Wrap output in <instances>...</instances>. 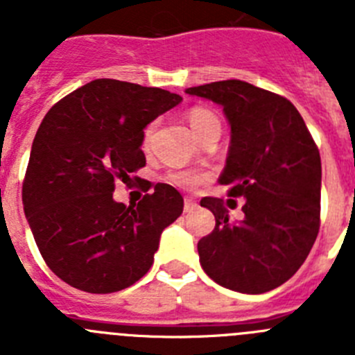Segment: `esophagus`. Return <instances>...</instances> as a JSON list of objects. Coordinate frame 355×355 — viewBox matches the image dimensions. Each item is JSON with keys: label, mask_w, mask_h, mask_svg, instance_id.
<instances>
[{"label": "esophagus", "mask_w": 355, "mask_h": 355, "mask_svg": "<svg viewBox=\"0 0 355 355\" xmlns=\"http://www.w3.org/2000/svg\"><path fill=\"white\" fill-rule=\"evenodd\" d=\"M197 208V202L193 199H190V197H187V199H184V211H193V209Z\"/></svg>", "instance_id": "1"}]
</instances>
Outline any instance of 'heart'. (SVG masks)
I'll return each instance as SVG.
<instances>
[{
  "mask_svg": "<svg viewBox=\"0 0 355 355\" xmlns=\"http://www.w3.org/2000/svg\"><path fill=\"white\" fill-rule=\"evenodd\" d=\"M188 124L192 128L193 133L197 135V139H202L205 135L211 133V131H220V121L213 114L211 110L205 108V106H193L187 115ZM153 131H155V124H149L144 131V146H149L150 137H153ZM171 180L175 184H181V187H196L200 180H202V174L197 171H180L174 172L171 175Z\"/></svg>",
  "mask_w": 355,
  "mask_h": 355,
  "instance_id": "obj_1",
  "label": "heart"
}]
</instances>
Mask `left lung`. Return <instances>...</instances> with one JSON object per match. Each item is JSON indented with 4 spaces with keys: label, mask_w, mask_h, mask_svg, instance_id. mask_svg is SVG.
Returning a JSON list of instances; mask_svg holds the SVG:
<instances>
[{
    "label": "left lung",
    "mask_w": 355,
    "mask_h": 355,
    "mask_svg": "<svg viewBox=\"0 0 355 355\" xmlns=\"http://www.w3.org/2000/svg\"><path fill=\"white\" fill-rule=\"evenodd\" d=\"M187 94L224 110L231 144L218 183L245 199L238 222L222 199H200L215 215V229L197 243L200 266L233 291L274 290L302 266L318 236V147L286 97L240 80L190 87Z\"/></svg>",
    "instance_id": "left-lung-1"
}]
</instances>
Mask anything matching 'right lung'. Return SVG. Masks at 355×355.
<instances>
[{"instance_id": "right-lung-1", "label": "right lung", "mask_w": 355, "mask_h": 355, "mask_svg": "<svg viewBox=\"0 0 355 355\" xmlns=\"http://www.w3.org/2000/svg\"><path fill=\"white\" fill-rule=\"evenodd\" d=\"M181 101L168 90L101 78L42 119L24 175V215L46 265L69 286L114 293L149 272L183 197L158 183L124 206L114 200L115 181L146 165L144 128Z\"/></svg>"}]
</instances>
